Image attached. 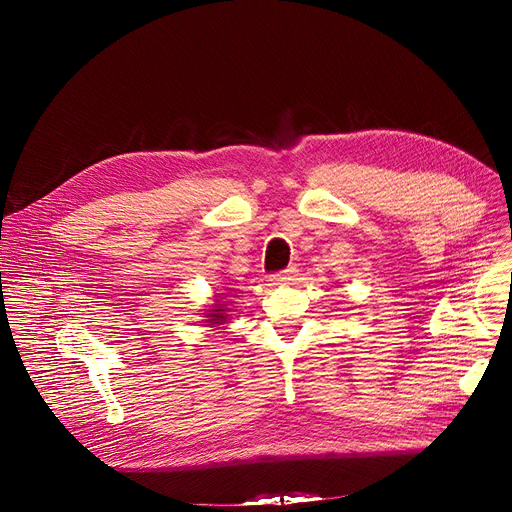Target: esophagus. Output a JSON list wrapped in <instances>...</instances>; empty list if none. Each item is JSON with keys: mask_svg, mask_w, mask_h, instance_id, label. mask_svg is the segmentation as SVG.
<instances>
[{"mask_svg": "<svg viewBox=\"0 0 512 512\" xmlns=\"http://www.w3.org/2000/svg\"><path fill=\"white\" fill-rule=\"evenodd\" d=\"M294 276H297V267L290 265V267H286V270H282V272L274 274V276H272V280H274L276 284H288L290 280H294Z\"/></svg>", "mask_w": 512, "mask_h": 512, "instance_id": "esophagus-1", "label": "esophagus"}]
</instances>
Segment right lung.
I'll return each instance as SVG.
<instances>
[{"mask_svg": "<svg viewBox=\"0 0 512 512\" xmlns=\"http://www.w3.org/2000/svg\"><path fill=\"white\" fill-rule=\"evenodd\" d=\"M207 326H220L226 321V309H222V301H215V307L211 311H207Z\"/></svg>", "mask_w": 512, "mask_h": 512, "instance_id": "right-lung-1", "label": "right lung"}]
</instances>
